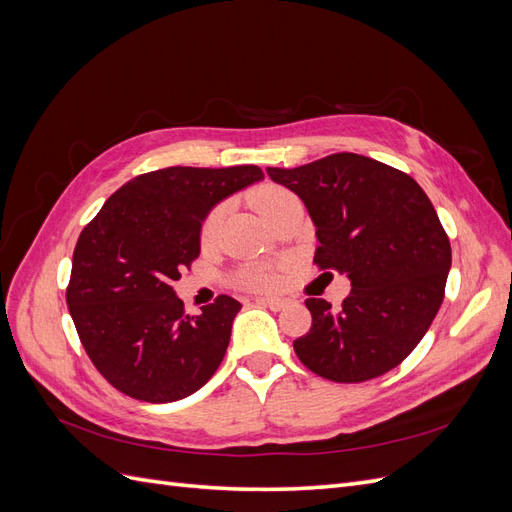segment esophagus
I'll use <instances>...</instances> for the list:
<instances>
[{
    "instance_id": "esophagus-1",
    "label": "esophagus",
    "mask_w": 512,
    "mask_h": 512,
    "mask_svg": "<svg viewBox=\"0 0 512 512\" xmlns=\"http://www.w3.org/2000/svg\"><path fill=\"white\" fill-rule=\"evenodd\" d=\"M256 303L273 309V312H280V309L286 307L288 301L286 299H277V297H256Z\"/></svg>"
}]
</instances>
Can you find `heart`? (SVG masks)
I'll use <instances>...</instances> for the list:
<instances>
[{"label": "heart", "instance_id": "b5f03b06", "mask_svg": "<svg viewBox=\"0 0 512 512\" xmlns=\"http://www.w3.org/2000/svg\"><path fill=\"white\" fill-rule=\"evenodd\" d=\"M290 200H294V194L288 192L286 188H280V185H262V188L252 192V205L258 209V213L271 222L277 213H280ZM222 220V209H213L205 222L203 228H200V241L211 243L215 232H218ZM237 280L241 286L247 288H273L277 282H280V271L271 265H243L237 273Z\"/></svg>", "mask_w": 512, "mask_h": 512}]
</instances>
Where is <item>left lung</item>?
Wrapping results in <instances>:
<instances>
[{
	"label": "left lung",
	"instance_id": "8db88e82",
	"mask_svg": "<svg viewBox=\"0 0 512 512\" xmlns=\"http://www.w3.org/2000/svg\"><path fill=\"white\" fill-rule=\"evenodd\" d=\"M297 194L316 226L314 262L346 273L342 307L307 299L312 329L294 352L331 382H365L397 367L421 342L444 299L451 243L410 175L359 153L297 168H267Z\"/></svg>",
	"mask_w": 512,
	"mask_h": 512
}]
</instances>
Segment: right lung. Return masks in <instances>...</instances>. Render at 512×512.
Instances as JSON below:
<instances>
[{"mask_svg": "<svg viewBox=\"0 0 512 512\" xmlns=\"http://www.w3.org/2000/svg\"><path fill=\"white\" fill-rule=\"evenodd\" d=\"M262 177L254 164L153 170L121 185L83 228L66 301L91 363L123 395L177 401L220 367L241 303L220 294L188 316L173 282L200 254L207 213Z\"/></svg>", "mask_w": 512, "mask_h": 512, "instance_id": "right-lung-1", "label": "right lung"}]
</instances>
